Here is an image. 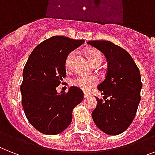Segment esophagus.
<instances>
[{"label": "esophagus", "instance_id": "obj_1", "mask_svg": "<svg viewBox=\"0 0 155 155\" xmlns=\"http://www.w3.org/2000/svg\"><path fill=\"white\" fill-rule=\"evenodd\" d=\"M87 97H88V94H87V93H84V97L86 98Z\"/></svg>", "mask_w": 155, "mask_h": 155}]
</instances>
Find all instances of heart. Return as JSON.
Returning a JSON list of instances; mask_svg holds the SVG:
<instances>
[{"mask_svg":"<svg viewBox=\"0 0 155 155\" xmlns=\"http://www.w3.org/2000/svg\"><path fill=\"white\" fill-rule=\"evenodd\" d=\"M75 54H76V51H73L66 57L65 65L67 69L70 67L71 61H72L74 56L75 55ZM87 55H88L90 62L93 64V66L97 62H102L101 54L97 50H89L87 51ZM97 83V78L93 75H79L73 79L71 81V84L74 86L78 87L85 92L89 91Z\"/></svg>","mask_w":155,"mask_h":155,"instance_id":"b5f03b06","label":"heart"}]
</instances>
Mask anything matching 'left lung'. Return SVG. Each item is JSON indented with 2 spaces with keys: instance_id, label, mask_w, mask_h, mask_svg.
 <instances>
[{
  "instance_id": "1",
  "label": "left lung",
  "mask_w": 155,
  "mask_h": 155,
  "mask_svg": "<svg viewBox=\"0 0 155 155\" xmlns=\"http://www.w3.org/2000/svg\"><path fill=\"white\" fill-rule=\"evenodd\" d=\"M104 54L108 62L105 79L98 85L103 102L96 97L97 107L92 112L98 128L107 135H117L126 131L135 118L140 102L142 85L139 68L124 49L110 41L88 42Z\"/></svg>"
}]
</instances>
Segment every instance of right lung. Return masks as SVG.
Returning a JSON list of instances; mask_svg holds the SVG:
<instances>
[{"label": "right lung", "mask_w": 155, "mask_h": 155, "mask_svg": "<svg viewBox=\"0 0 155 155\" xmlns=\"http://www.w3.org/2000/svg\"><path fill=\"white\" fill-rule=\"evenodd\" d=\"M85 40L52 36L31 53L20 85L22 105L29 123L39 132L58 135L72 121L73 109L82 101L83 92L71 86L68 93L56 88L66 77V58Z\"/></svg>", "instance_id": "right-lung-1"}]
</instances>
